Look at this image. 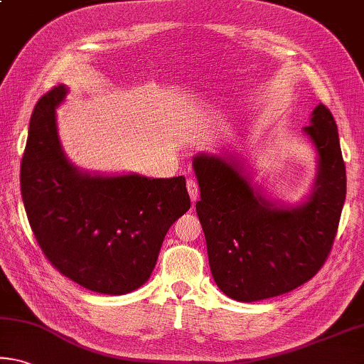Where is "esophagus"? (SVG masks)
Masks as SVG:
<instances>
[{
  "instance_id": "esophagus-1",
  "label": "esophagus",
  "mask_w": 364,
  "mask_h": 364,
  "mask_svg": "<svg viewBox=\"0 0 364 364\" xmlns=\"http://www.w3.org/2000/svg\"><path fill=\"white\" fill-rule=\"evenodd\" d=\"M186 188H188L189 198H191L193 203H196V200H198V194H199L198 183H196L194 180H188V183H186Z\"/></svg>"
}]
</instances>
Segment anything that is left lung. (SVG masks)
Returning a JSON list of instances; mask_svg holds the SVG:
<instances>
[{
  "label": "left lung",
  "mask_w": 364,
  "mask_h": 364,
  "mask_svg": "<svg viewBox=\"0 0 364 364\" xmlns=\"http://www.w3.org/2000/svg\"><path fill=\"white\" fill-rule=\"evenodd\" d=\"M317 152V175L306 203H270L251 183L243 160L199 154L193 168L196 203L213 280L236 301L284 295L306 284L324 265L343 209L347 175L331 109L319 103L303 128Z\"/></svg>",
  "instance_id": "left-lung-1"
}]
</instances>
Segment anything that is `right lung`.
<instances>
[{"label":"right lung","mask_w":364,"mask_h":364,"mask_svg":"<svg viewBox=\"0 0 364 364\" xmlns=\"http://www.w3.org/2000/svg\"><path fill=\"white\" fill-rule=\"evenodd\" d=\"M66 85L37 102L21 164V194L38 246L55 269L87 290L124 295L142 287L168 228L191 207L184 176H103L66 159L56 107Z\"/></svg>","instance_id":"1"}]
</instances>
